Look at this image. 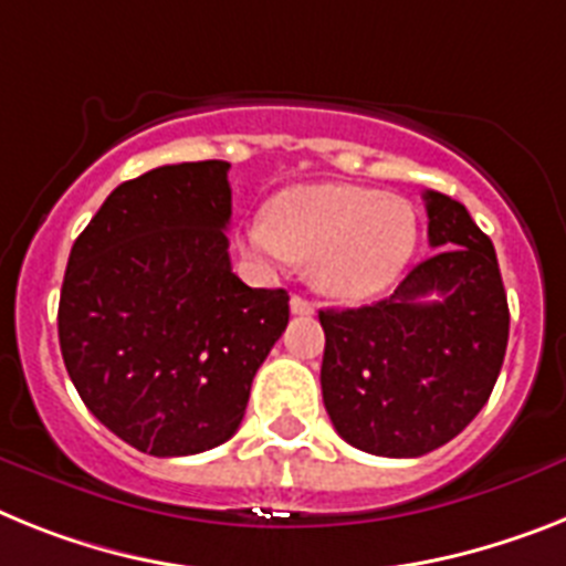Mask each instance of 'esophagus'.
<instances>
[{
    "label": "esophagus",
    "mask_w": 566,
    "mask_h": 566,
    "mask_svg": "<svg viewBox=\"0 0 566 566\" xmlns=\"http://www.w3.org/2000/svg\"><path fill=\"white\" fill-rule=\"evenodd\" d=\"M291 311L296 313V316H311V313H313V305H311V302H307V298L293 296V298H291Z\"/></svg>",
    "instance_id": "obj_1"
}]
</instances>
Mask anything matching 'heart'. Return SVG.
<instances>
[{"label": "heart", "mask_w": 566, "mask_h": 566, "mask_svg": "<svg viewBox=\"0 0 566 566\" xmlns=\"http://www.w3.org/2000/svg\"><path fill=\"white\" fill-rule=\"evenodd\" d=\"M241 244L261 264L311 261L313 287L325 296L365 298L386 291L415 255L417 210L371 187L302 184L247 221Z\"/></svg>", "instance_id": "obj_1"}]
</instances>
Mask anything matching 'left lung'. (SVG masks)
<instances>
[{
	"mask_svg": "<svg viewBox=\"0 0 566 566\" xmlns=\"http://www.w3.org/2000/svg\"><path fill=\"white\" fill-rule=\"evenodd\" d=\"M422 198L437 253L374 305L319 311L327 415L342 440L379 458H420L467 429L510 339L489 235L449 195Z\"/></svg>",
	"mask_w": 566,
	"mask_h": 566,
	"instance_id": "1",
	"label": "left lung"
}]
</instances>
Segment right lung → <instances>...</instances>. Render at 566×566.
Returning a JSON list of instances; mask_svg holds the SVG:
<instances>
[{"label":"right lung","mask_w":566,"mask_h":566,"mask_svg":"<svg viewBox=\"0 0 566 566\" xmlns=\"http://www.w3.org/2000/svg\"><path fill=\"white\" fill-rule=\"evenodd\" d=\"M227 172L198 160L126 180L71 247L56 313L69 377L108 431L155 458L239 431L291 319L287 291L232 273Z\"/></svg>","instance_id":"obj_1"}]
</instances>
